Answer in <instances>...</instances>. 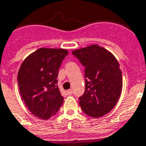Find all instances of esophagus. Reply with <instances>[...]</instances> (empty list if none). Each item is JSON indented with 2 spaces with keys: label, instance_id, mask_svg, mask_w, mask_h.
I'll return each mask as SVG.
<instances>
[{
  "label": "esophagus",
  "instance_id": "obj_1",
  "mask_svg": "<svg viewBox=\"0 0 146 146\" xmlns=\"http://www.w3.org/2000/svg\"><path fill=\"white\" fill-rule=\"evenodd\" d=\"M73 94V91L71 90H67V94L68 95H71Z\"/></svg>",
  "mask_w": 146,
  "mask_h": 146
}]
</instances>
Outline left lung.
<instances>
[{
  "instance_id": "1",
  "label": "left lung",
  "mask_w": 146,
  "mask_h": 146,
  "mask_svg": "<svg viewBox=\"0 0 146 146\" xmlns=\"http://www.w3.org/2000/svg\"><path fill=\"white\" fill-rule=\"evenodd\" d=\"M72 54L85 68V92L79 105L85 114L103 116L114 108L120 97L123 80L117 60L98 45L76 49Z\"/></svg>"
}]
</instances>
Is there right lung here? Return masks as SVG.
Returning a JSON list of instances; mask_svg holds the SVG:
<instances>
[{
	"label": "right lung",
	"mask_w": 146,
	"mask_h": 146,
	"mask_svg": "<svg viewBox=\"0 0 146 146\" xmlns=\"http://www.w3.org/2000/svg\"><path fill=\"white\" fill-rule=\"evenodd\" d=\"M68 52L41 48L28 56L19 70L17 80L22 100L35 116L48 119L64 102L57 86L59 68Z\"/></svg>",
	"instance_id": "1"
}]
</instances>
